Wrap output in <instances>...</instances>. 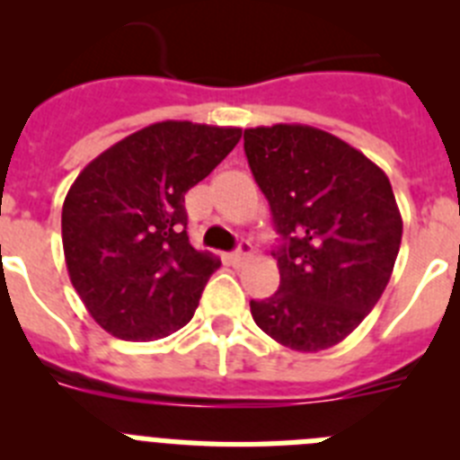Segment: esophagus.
<instances>
[{
    "label": "esophagus",
    "instance_id": "esophagus-1",
    "mask_svg": "<svg viewBox=\"0 0 460 460\" xmlns=\"http://www.w3.org/2000/svg\"><path fill=\"white\" fill-rule=\"evenodd\" d=\"M249 255H251V243L249 242H239L237 249L230 253V262H233L234 267H239V265H243V260L249 258Z\"/></svg>",
    "mask_w": 460,
    "mask_h": 460
}]
</instances>
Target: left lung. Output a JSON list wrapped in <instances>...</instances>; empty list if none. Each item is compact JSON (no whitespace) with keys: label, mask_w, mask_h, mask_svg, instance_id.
Wrapping results in <instances>:
<instances>
[{"label":"left lung","mask_w":460,"mask_h":460,"mask_svg":"<svg viewBox=\"0 0 460 460\" xmlns=\"http://www.w3.org/2000/svg\"><path fill=\"white\" fill-rule=\"evenodd\" d=\"M243 152L270 202L280 286L251 299L253 320L292 350L341 343L392 276L403 223L387 174L311 126L246 128Z\"/></svg>","instance_id":"left-lung-1"}]
</instances>
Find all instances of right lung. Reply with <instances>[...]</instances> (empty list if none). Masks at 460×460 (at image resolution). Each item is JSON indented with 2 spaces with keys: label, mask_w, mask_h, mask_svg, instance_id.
<instances>
[{
  "label": "right lung",
  "mask_w": 460,
  "mask_h": 460,
  "mask_svg": "<svg viewBox=\"0 0 460 460\" xmlns=\"http://www.w3.org/2000/svg\"><path fill=\"white\" fill-rule=\"evenodd\" d=\"M239 137V128L161 121L78 174L62 209L64 255L73 288L105 332L156 341L193 318L221 262L190 246L184 195Z\"/></svg>",
  "instance_id": "add662e5"
}]
</instances>
